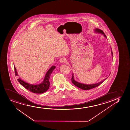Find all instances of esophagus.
<instances>
[{
  "label": "esophagus",
  "mask_w": 130,
  "mask_h": 130,
  "mask_svg": "<svg viewBox=\"0 0 130 130\" xmlns=\"http://www.w3.org/2000/svg\"><path fill=\"white\" fill-rule=\"evenodd\" d=\"M66 61V59L65 58H61L60 59V63H64Z\"/></svg>",
  "instance_id": "1"
}]
</instances>
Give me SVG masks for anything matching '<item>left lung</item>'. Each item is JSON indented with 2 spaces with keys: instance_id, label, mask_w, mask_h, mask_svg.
Returning a JSON list of instances; mask_svg holds the SVG:
<instances>
[{
  "instance_id": "obj_1",
  "label": "left lung",
  "mask_w": 130,
  "mask_h": 130,
  "mask_svg": "<svg viewBox=\"0 0 130 130\" xmlns=\"http://www.w3.org/2000/svg\"><path fill=\"white\" fill-rule=\"evenodd\" d=\"M94 32H95V33L102 34L103 35V36L105 37V38L107 39L106 36L105 35V34H104V33L103 32V31L102 30H101V29H99L96 28V29H95L94 30ZM111 54H112V58H113V54H112V48H111ZM110 74H109V75H110ZM107 78H105L104 79H103V81H101V82H100L99 83H97L93 84H83V83H79L78 82L75 81L74 78L73 74V77L72 78L71 80L73 84H74V85L78 87V88H81L82 89L86 90L91 89L94 88H96V87H98V86H99L100 85L102 84V83H103L104 81H105V80Z\"/></svg>"
}]
</instances>
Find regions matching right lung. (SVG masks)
<instances>
[{"label":"right lung","instance_id":"1","mask_svg":"<svg viewBox=\"0 0 130 130\" xmlns=\"http://www.w3.org/2000/svg\"><path fill=\"white\" fill-rule=\"evenodd\" d=\"M55 68H56L55 66H52L46 73L45 78H44L43 81H42V82L41 83L38 85H32V84H29L25 82V81H23L20 78H18L17 80L21 85L23 86L25 88L28 90V91H30L31 92L34 93L42 94L46 91L49 89V86H50L49 78L52 72ZM14 68L15 75H18L16 70V69L14 67Z\"/></svg>","mask_w":130,"mask_h":130}]
</instances>
